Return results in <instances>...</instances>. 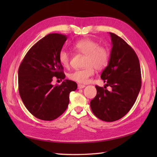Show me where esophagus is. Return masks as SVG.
Returning <instances> with one entry per match:
<instances>
[{"instance_id": "34e87169", "label": "esophagus", "mask_w": 157, "mask_h": 157, "mask_svg": "<svg viewBox=\"0 0 157 157\" xmlns=\"http://www.w3.org/2000/svg\"><path fill=\"white\" fill-rule=\"evenodd\" d=\"M84 87H85V85L80 84H78V88L79 89H83V88H84Z\"/></svg>"}]
</instances>
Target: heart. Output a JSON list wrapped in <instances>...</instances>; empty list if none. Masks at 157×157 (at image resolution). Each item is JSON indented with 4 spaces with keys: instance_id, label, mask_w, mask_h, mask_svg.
I'll use <instances>...</instances> for the list:
<instances>
[{
    "instance_id": "obj_1",
    "label": "heart",
    "mask_w": 157,
    "mask_h": 157,
    "mask_svg": "<svg viewBox=\"0 0 157 157\" xmlns=\"http://www.w3.org/2000/svg\"><path fill=\"white\" fill-rule=\"evenodd\" d=\"M75 52L85 55L84 68L78 69L68 74V78L78 83H86L94 73V68L100 71L107 67L109 61V52L105 47L99 46L97 41L90 39L78 41L73 44ZM59 61L64 68L70 66V56L65 50L59 53Z\"/></svg>"
}]
</instances>
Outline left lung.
<instances>
[{"mask_svg":"<svg viewBox=\"0 0 157 157\" xmlns=\"http://www.w3.org/2000/svg\"><path fill=\"white\" fill-rule=\"evenodd\" d=\"M112 42L108 66L101 74L104 88L95 86L97 94L90 106L94 115L106 122L118 121L129 112L141 87L139 58L132 48L116 34L109 33ZM109 86L113 90L105 89Z\"/></svg>","mask_w":157,"mask_h":157,"instance_id":"1","label":"left lung"}]
</instances>
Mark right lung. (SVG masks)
Returning <instances> with one entry per match:
<instances>
[{"label": "right lung", "mask_w": 157, "mask_h": 157, "mask_svg": "<svg viewBox=\"0 0 157 157\" xmlns=\"http://www.w3.org/2000/svg\"><path fill=\"white\" fill-rule=\"evenodd\" d=\"M67 36L49 34L26 53L18 68V91L27 109L36 118L53 121L64 112L69 94L78 88L76 82L65 79L52 85V79L65 78L59 53Z\"/></svg>", "instance_id": "right-lung-1"}]
</instances>
